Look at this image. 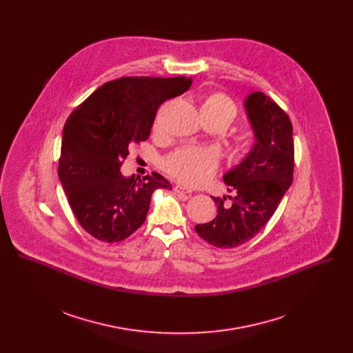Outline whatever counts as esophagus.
Returning <instances> with one entry per match:
<instances>
[{
	"label": "esophagus",
	"mask_w": 353,
	"mask_h": 353,
	"mask_svg": "<svg viewBox=\"0 0 353 353\" xmlns=\"http://www.w3.org/2000/svg\"><path fill=\"white\" fill-rule=\"evenodd\" d=\"M174 191H176L177 194H190V192H191L188 188H185V187L181 185V184H177V185L174 187Z\"/></svg>",
	"instance_id": "esophagus-1"
}]
</instances>
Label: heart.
Instances as JSON below:
<instances>
[{
    "label": "heart",
    "instance_id": "b5f03b06",
    "mask_svg": "<svg viewBox=\"0 0 353 353\" xmlns=\"http://www.w3.org/2000/svg\"><path fill=\"white\" fill-rule=\"evenodd\" d=\"M201 114L223 119L230 124L237 110L228 96L214 93L203 102ZM165 166L180 181L188 185H198L205 183L215 173L218 157L214 150L205 148H181L166 158Z\"/></svg>",
    "mask_w": 353,
    "mask_h": 353
}]
</instances>
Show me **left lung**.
I'll list each match as a JSON object with an SVG mask.
<instances>
[{"label": "left lung", "instance_id": "1", "mask_svg": "<svg viewBox=\"0 0 353 353\" xmlns=\"http://www.w3.org/2000/svg\"><path fill=\"white\" fill-rule=\"evenodd\" d=\"M243 105L254 141L241 162L223 174L228 191L236 196L232 205H223L226 195L212 196L216 216L195 225L201 237L223 248L254 237L274 215L293 179V128L288 114L263 92L250 93Z\"/></svg>", "mask_w": 353, "mask_h": 353}]
</instances>
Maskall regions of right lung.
Segmentation results:
<instances>
[{"label": "right lung", "mask_w": 353, "mask_h": 353, "mask_svg": "<svg viewBox=\"0 0 353 353\" xmlns=\"http://www.w3.org/2000/svg\"><path fill=\"white\" fill-rule=\"evenodd\" d=\"M191 86L187 77H125L97 88L68 117L59 177L81 226L97 240L117 243L146 218L150 196L172 190L159 173L142 180L121 174L132 142L148 139L159 106Z\"/></svg>", "instance_id": "add662e5"}]
</instances>
